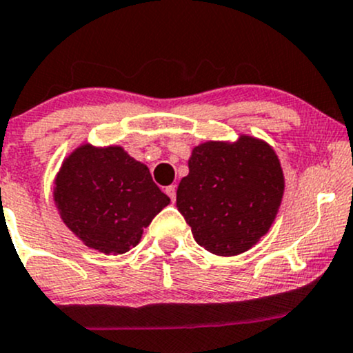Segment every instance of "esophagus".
Masks as SVG:
<instances>
[{
  "label": "esophagus",
  "instance_id": "esophagus-1",
  "mask_svg": "<svg viewBox=\"0 0 353 353\" xmlns=\"http://www.w3.org/2000/svg\"><path fill=\"white\" fill-rule=\"evenodd\" d=\"M166 195L172 199V202H175L176 199V185H170V187H166Z\"/></svg>",
  "mask_w": 353,
  "mask_h": 353
}]
</instances>
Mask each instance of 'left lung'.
I'll use <instances>...</instances> for the list:
<instances>
[{
    "label": "left lung",
    "instance_id": "obj_1",
    "mask_svg": "<svg viewBox=\"0 0 353 353\" xmlns=\"http://www.w3.org/2000/svg\"><path fill=\"white\" fill-rule=\"evenodd\" d=\"M283 193V168L272 146L241 134L234 143L193 148L176 207L196 244L215 256H237L266 236Z\"/></svg>",
    "mask_w": 353,
    "mask_h": 353
}]
</instances>
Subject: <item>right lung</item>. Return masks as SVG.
I'll use <instances>...</instances> for the list:
<instances>
[{
	"instance_id": "add662e5",
	"label": "right lung",
	"mask_w": 353,
	"mask_h": 353,
	"mask_svg": "<svg viewBox=\"0 0 353 353\" xmlns=\"http://www.w3.org/2000/svg\"><path fill=\"white\" fill-rule=\"evenodd\" d=\"M60 219L82 242L102 254H124L170 203L141 161L123 146L81 145L55 176Z\"/></svg>"
}]
</instances>
